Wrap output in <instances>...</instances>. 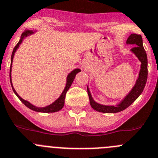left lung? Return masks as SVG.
<instances>
[{
	"label": "left lung",
	"instance_id": "8db88e82",
	"mask_svg": "<svg viewBox=\"0 0 158 158\" xmlns=\"http://www.w3.org/2000/svg\"><path fill=\"white\" fill-rule=\"evenodd\" d=\"M126 44H128V45L129 44L135 45V47L131 49V52L133 53L135 57L138 58V60L141 62L139 76L137 78L135 85L132 87V89H131L130 92L124 97V99L119 104H118L115 106L103 105V104L96 102L94 98H93L92 95H91L89 87L87 86V93L88 95H89V103H90L91 107L97 111L103 113L120 112V111L129 107L139 97V95L143 91L146 82H147V80L148 70H147V56L146 51L144 50L143 46L142 36H141V35L132 33L129 36V38L126 40Z\"/></svg>",
	"mask_w": 158,
	"mask_h": 158
}]
</instances>
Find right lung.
<instances>
[{
  "instance_id": "1",
  "label": "right lung",
  "mask_w": 158,
  "mask_h": 158,
  "mask_svg": "<svg viewBox=\"0 0 158 158\" xmlns=\"http://www.w3.org/2000/svg\"><path fill=\"white\" fill-rule=\"evenodd\" d=\"M34 32L32 30H26L23 32V34H22L21 38L19 40V43L16 44V46L15 47V48L13 49L12 51V54H11V66H10V82H11V87H12L13 91L14 93L15 94V95L17 96L18 98H19L25 105L27 107H29V109L31 110H34V111H36V112H43V113H53V112H57V111H59L60 110L62 109V107H64V98H65V95H66V93L67 91L69 90V89L70 88L71 85L72 84L73 81H74L75 77H76V74L79 73V72H81V70L79 69H75L74 70H72L70 73H69V75L67 76V79H66V84H65V87H64V90L63 92L61 93V94L60 95V97L57 98L56 101H54L52 104H49V105L46 106V107H36V106L33 105L31 103H29V101H26V100L23 99L19 94H17V92L15 91V89H14L13 87V85H12V82H11V68H12V62H13V58H14V55H15V53L16 52V51L18 50V48H19V45L23 43V40L25 39L26 37L27 36H30V35L33 34Z\"/></svg>"
}]
</instances>
